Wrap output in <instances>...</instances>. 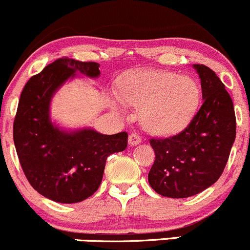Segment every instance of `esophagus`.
Segmentation results:
<instances>
[{"label": "esophagus", "mask_w": 250, "mask_h": 250, "mask_svg": "<svg viewBox=\"0 0 250 250\" xmlns=\"http://www.w3.org/2000/svg\"><path fill=\"white\" fill-rule=\"evenodd\" d=\"M140 141H141V138L138 133H132V134L129 135V138H128V143H129V145L132 146L138 145V144H140Z\"/></svg>", "instance_id": "esophagus-1"}]
</instances>
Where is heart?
I'll use <instances>...</instances> for the list:
<instances>
[{"label": "heart", "mask_w": 250, "mask_h": 250, "mask_svg": "<svg viewBox=\"0 0 250 250\" xmlns=\"http://www.w3.org/2000/svg\"><path fill=\"white\" fill-rule=\"evenodd\" d=\"M121 102L143 109L141 123L150 133L170 135L183 130L200 105V87L193 78L163 70L132 71L118 85Z\"/></svg>", "instance_id": "1"}]
</instances>
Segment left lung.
<instances>
[{
    "mask_svg": "<svg viewBox=\"0 0 250 250\" xmlns=\"http://www.w3.org/2000/svg\"><path fill=\"white\" fill-rule=\"evenodd\" d=\"M193 67L201 78L202 106L183 132L150 140L156 158L148 183L165 197H190L213 185L225 169L236 138L233 103L224 83L206 65Z\"/></svg>",
    "mask_w": 250,
    "mask_h": 250,
    "instance_id": "1",
    "label": "left lung"
}]
</instances>
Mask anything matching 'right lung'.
<instances>
[{
  "label": "right lung",
  "instance_id": "right-lung-1",
  "mask_svg": "<svg viewBox=\"0 0 250 250\" xmlns=\"http://www.w3.org/2000/svg\"><path fill=\"white\" fill-rule=\"evenodd\" d=\"M100 65L60 58L27 81L20 94L13 139L30 185L59 203H77L99 188L106 158L127 147L125 132L113 135L92 128L65 130L50 121L54 93L76 72L95 78Z\"/></svg>",
  "mask_w": 250,
  "mask_h": 250
}]
</instances>
